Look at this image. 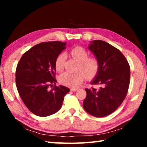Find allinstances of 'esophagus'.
Returning a JSON list of instances; mask_svg holds the SVG:
<instances>
[{"label": "esophagus", "mask_w": 147, "mask_h": 147, "mask_svg": "<svg viewBox=\"0 0 147 147\" xmlns=\"http://www.w3.org/2000/svg\"><path fill=\"white\" fill-rule=\"evenodd\" d=\"M78 90V88H71V91H76Z\"/></svg>", "instance_id": "34e87169"}]
</instances>
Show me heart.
Returning a JSON list of instances; mask_svg holds the SVG:
<instances>
[{
  "label": "heart",
  "instance_id": "obj_1",
  "mask_svg": "<svg viewBox=\"0 0 147 147\" xmlns=\"http://www.w3.org/2000/svg\"><path fill=\"white\" fill-rule=\"evenodd\" d=\"M71 55L78 62L80 69L88 78L94 76L98 70V62L95 58H88V53L82 47H76L71 50ZM65 55L61 54L58 56L55 61V67L57 71L61 72L63 69ZM85 76L82 73H71L65 72L59 77V82L65 86L76 88L82 83Z\"/></svg>",
  "mask_w": 147,
  "mask_h": 147
}]
</instances>
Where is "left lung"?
Returning <instances> with one entry per match:
<instances>
[{
    "label": "left lung",
    "mask_w": 147,
    "mask_h": 147,
    "mask_svg": "<svg viewBox=\"0 0 147 147\" xmlns=\"http://www.w3.org/2000/svg\"><path fill=\"white\" fill-rule=\"evenodd\" d=\"M88 49L99 65L91 84L100 87L86 89L83 106L90 115L103 117L114 112L125 98L130 84V66L121 52L105 41H91Z\"/></svg>",
    "instance_id": "8db88e82"
}]
</instances>
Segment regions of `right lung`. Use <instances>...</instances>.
<instances>
[{"label": "right lung", "instance_id": "1", "mask_svg": "<svg viewBox=\"0 0 147 147\" xmlns=\"http://www.w3.org/2000/svg\"><path fill=\"white\" fill-rule=\"evenodd\" d=\"M67 43L52 41L41 43L26 52L17 64L16 82L22 100L32 113L47 117L60 109L64 96L70 89L56 84L55 61L66 48Z\"/></svg>", "mask_w": 147, "mask_h": 147}]
</instances>
